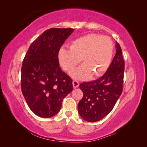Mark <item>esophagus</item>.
<instances>
[{
    "instance_id": "34e87169",
    "label": "esophagus",
    "mask_w": 147,
    "mask_h": 147,
    "mask_svg": "<svg viewBox=\"0 0 147 147\" xmlns=\"http://www.w3.org/2000/svg\"><path fill=\"white\" fill-rule=\"evenodd\" d=\"M80 85V83L76 80H74L73 82V86L74 88H76Z\"/></svg>"
}]
</instances>
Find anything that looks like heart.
I'll return each mask as SVG.
<instances>
[{"instance_id": "heart-1", "label": "heart", "mask_w": 147, "mask_h": 147, "mask_svg": "<svg viewBox=\"0 0 147 147\" xmlns=\"http://www.w3.org/2000/svg\"><path fill=\"white\" fill-rule=\"evenodd\" d=\"M113 51V42L110 37L91 33L74 40L69 45V49L61 48L58 59L62 69L67 72L73 70L81 59L83 64L72 71L71 76L87 80L92 75L100 76L107 71Z\"/></svg>"}]
</instances>
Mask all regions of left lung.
I'll return each instance as SVG.
<instances>
[{"label":"left lung","instance_id":"left-lung-1","mask_svg":"<svg viewBox=\"0 0 147 147\" xmlns=\"http://www.w3.org/2000/svg\"><path fill=\"white\" fill-rule=\"evenodd\" d=\"M116 54L105 73L99 79L80 84L83 93L78 110L84 120L96 122L109 114L123 92L124 61L117 42Z\"/></svg>","mask_w":147,"mask_h":147}]
</instances>
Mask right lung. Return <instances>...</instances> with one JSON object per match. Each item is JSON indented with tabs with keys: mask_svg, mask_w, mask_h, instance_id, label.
I'll list each match as a JSON object with an SVG mask.
<instances>
[{
	"mask_svg": "<svg viewBox=\"0 0 147 147\" xmlns=\"http://www.w3.org/2000/svg\"><path fill=\"white\" fill-rule=\"evenodd\" d=\"M73 28H51L28 50L21 67L23 95L36 115L52 117L60 111L63 99L73 89L72 80L59 66L58 53Z\"/></svg>",
	"mask_w": 147,
	"mask_h": 147,
	"instance_id": "add662e5",
	"label": "right lung"
}]
</instances>
